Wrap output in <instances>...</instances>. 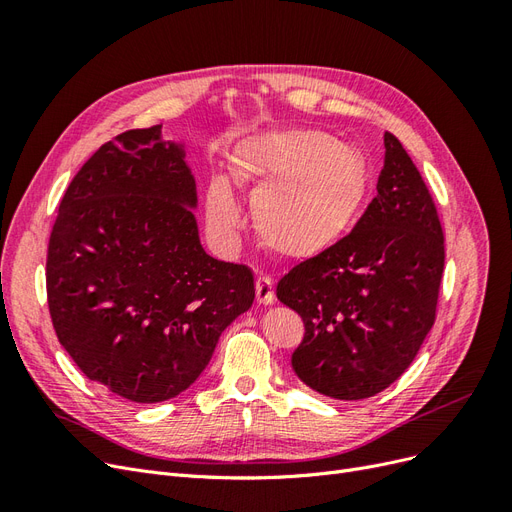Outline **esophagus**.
<instances>
[{
  "instance_id": "esophagus-1",
  "label": "esophagus",
  "mask_w": 512,
  "mask_h": 512,
  "mask_svg": "<svg viewBox=\"0 0 512 512\" xmlns=\"http://www.w3.org/2000/svg\"><path fill=\"white\" fill-rule=\"evenodd\" d=\"M275 299V290H273V280L267 275H258L256 277V301L260 305H271Z\"/></svg>"
}]
</instances>
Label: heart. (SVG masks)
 <instances>
[{
    "label": "heart",
    "mask_w": 512,
    "mask_h": 512,
    "mask_svg": "<svg viewBox=\"0 0 512 512\" xmlns=\"http://www.w3.org/2000/svg\"><path fill=\"white\" fill-rule=\"evenodd\" d=\"M237 173L260 188L252 211L258 237L288 258H309L342 239L361 213L367 164L359 151L314 130L258 134L235 153ZM211 226L226 235L239 222V207L224 179L207 196Z\"/></svg>",
    "instance_id": "heart-1"
}]
</instances>
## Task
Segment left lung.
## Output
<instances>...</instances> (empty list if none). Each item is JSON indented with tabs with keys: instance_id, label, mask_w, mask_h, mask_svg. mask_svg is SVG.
Wrapping results in <instances>:
<instances>
[{
	"instance_id": "left-lung-1",
	"label": "left lung",
	"mask_w": 512,
	"mask_h": 512,
	"mask_svg": "<svg viewBox=\"0 0 512 512\" xmlns=\"http://www.w3.org/2000/svg\"><path fill=\"white\" fill-rule=\"evenodd\" d=\"M376 188L346 237L277 282V299L305 327L294 374L333 399L391 386L436 322L444 232L427 183L391 132Z\"/></svg>"
}]
</instances>
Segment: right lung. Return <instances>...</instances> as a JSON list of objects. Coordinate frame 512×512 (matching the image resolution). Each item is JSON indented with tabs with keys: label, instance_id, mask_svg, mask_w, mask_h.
I'll return each instance as SVG.
<instances>
[{
	"label": "right lung",
	"instance_id": "right-lung-1",
	"mask_svg": "<svg viewBox=\"0 0 512 512\" xmlns=\"http://www.w3.org/2000/svg\"><path fill=\"white\" fill-rule=\"evenodd\" d=\"M160 128L121 132L81 166L46 252L59 344L89 380L136 404L188 389L256 297L250 267L200 245L196 181Z\"/></svg>",
	"mask_w": 512,
	"mask_h": 512
}]
</instances>
